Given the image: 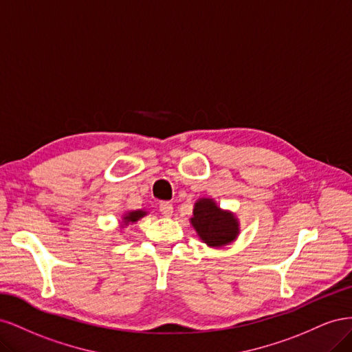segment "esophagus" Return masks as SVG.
<instances>
[{"mask_svg": "<svg viewBox=\"0 0 352 352\" xmlns=\"http://www.w3.org/2000/svg\"><path fill=\"white\" fill-rule=\"evenodd\" d=\"M160 212H162L164 217H170L173 214V206L170 204V202H162V204H160Z\"/></svg>", "mask_w": 352, "mask_h": 352, "instance_id": "obj_1", "label": "esophagus"}]
</instances>
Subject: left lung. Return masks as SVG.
<instances>
[{
    "label": "left lung",
    "mask_w": 352,
    "mask_h": 352,
    "mask_svg": "<svg viewBox=\"0 0 352 352\" xmlns=\"http://www.w3.org/2000/svg\"><path fill=\"white\" fill-rule=\"evenodd\" d=\"M190 225L199 239L211 248L225 247L239 235V221L235 214L221 210L211 198H201L195 202Z\"/></svg>",
    "instance_id": "8db88e82"
}]
</instances>
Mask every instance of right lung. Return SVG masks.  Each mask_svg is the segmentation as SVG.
<instances>
[{"mask_svg": "<svg viewBox=\"0 0 352 352\" xmlns=\"http://www.w3.org/2000/svg\"><path fill=\"white\" fill-rule=\"evenodd\" d=\"M146 214V211L144 210H136V211H127L123 216V226H127L129 223H135L140 219H142Z\"/></svg>", "mask_w": 352, "mask_h": 352, "instance_id": "1", "label": "right lung"}]
</instances>
